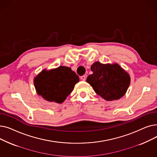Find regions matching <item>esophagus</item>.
<instances>
[{"label": "esophagus", "instance_id": "34e87169", "mask_svg": "<svg viewBox=\"0 0 157 157\" xmlns=\"http://www.w3.org/2000/svg\"><path fill=\"white\" fill-rule=\"evenodd\" d=\"M80 79H81V80H83V81H85V80H86V76L83 75V76H80Z\"/></svg>", "mask_w": 157, "mask_h": 157}]
</instances>
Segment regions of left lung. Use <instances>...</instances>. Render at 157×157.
Returning <instances> with one entry per match:
<instances>
[{
  "label": "left lung",
  "instance_id": "8db88e82",
  "mask_svg": "<svg viewBox=\"0 0 157 157\" xmlns=\"http://www.w3.org/2000/svg\"><path fill=\"white\" fill-rule=\"evenodd\" d=\"M92 74L86 81L98 95L105 100H117L126 93L130 78L127 72L117 63L102 64L97 62L91 67Z\"/></svg>",
  "mask_w": 157,
  "mask_h": 157
}]
</instances>
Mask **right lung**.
I'll return each instance as SVG.
<instances>
[{"mask_svg":"<svg viewBox=\"0 0 157 157\" xmlns=\"http://www.w3.org/2000/svg\"><path fill=\"white\" fill-rule=\"evenodd\" d=\"M79 77L70 67L60 66L49 71H43L34 79L38 95L49 102H63L79 82Z\"/></svg>","mask_w":157,"mask_h":157,"instance_id":"right-lung-1","label":"right lung"}]
</instances>
